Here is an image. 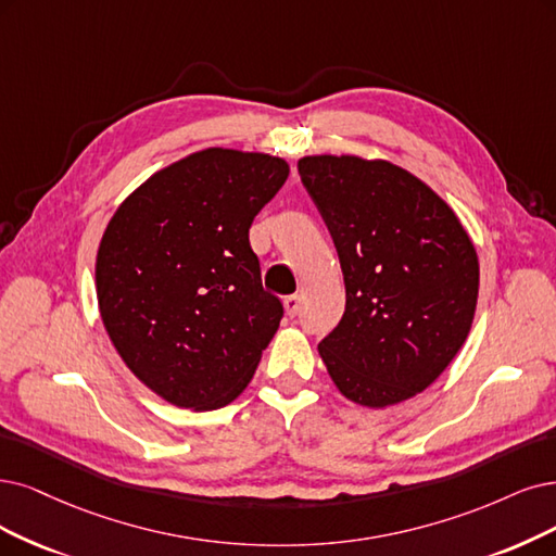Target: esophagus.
Returning <instances> with one entry per match:
<instances>
[{
	"mask_svg": "<svg viewBox=\"0 0 556 556\" xmlns=\"http://www.w3.org/2000/svg\"><path fill=\"white\" fill-rule=\"evenodd\" d=\"M283 306H286V314L289 316H298L302 309V295H289L283 298Z\"/></svg>",
	"mask_w": 556,
	"mask_h": 556,
	"instance_id": "obj_1",
	"label": "esophagus"
}]
</instances>
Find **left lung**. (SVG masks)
<instances>
[{
  "mask_svg": "<svg viewBox=\"0 0 556 556\" xmlns=\"http://www.w3.org/2000/svg\"><path fill=\"white\" fill-rule=\"evenodd\" d=\"M302 185L330 231L345 312L318 343L339 392L366 407L413 399L463 348L479 298V258L460 219L387 160L309 155Z\"/></svg>",
  "mask_w": 556,
  "mask_h": 556,
  "instance_id": "8db88e82",
  "label": "left lung"
}]
</instances>
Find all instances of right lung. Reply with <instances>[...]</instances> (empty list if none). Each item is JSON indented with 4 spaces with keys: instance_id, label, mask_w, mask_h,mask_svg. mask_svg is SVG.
Instances as JSON below:
<instances>
[{
    "instance_id": "right-lung-1",
    "label": "right lung",
    "mask_w": 556,
    "mask_h": 556,
    "mask_svg": "<svg viewBox=\"0 0 556 556\" xmlns=\"http://www.w3.org/2000/svg\"><path fill=\"white\" fill-rule=\"evenodd\" d=\"M289 178L265 153L205 149L118 205L96 258L105 330L164 401L229 405L252 380L283 304L263 291L250 226Z\"/></svg>"
}]
</instances>
